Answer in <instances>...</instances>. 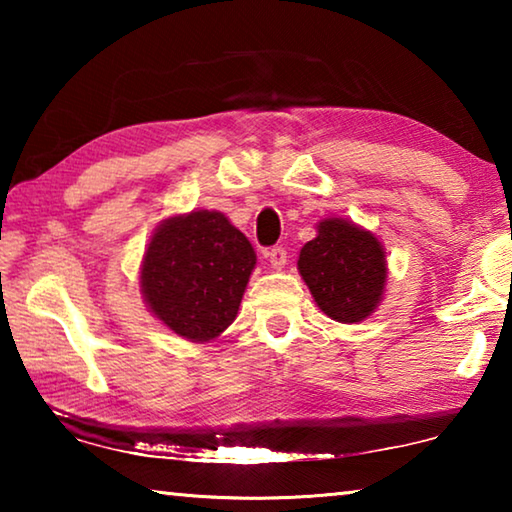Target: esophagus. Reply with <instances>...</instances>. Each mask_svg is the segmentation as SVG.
<instances>
[{
  "mask_svg": "<svg viewBox=\"0 0 512 512\" xmlns=\"http://www.w3.org/2000/svg\"><path fill=\"white\" fill-rule=\"evenodd\" d=\"M266 259L271 262L273 268H284V264H287V250H284L282 246H273L271 250H266Z\"/></svg>",
  "mask_w": 512,
  "mask_h": 512,
  "instance_id": "esophagus-1",
  "label": "esophagus"
}]
</instances>
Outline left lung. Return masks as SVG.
Segmentation results:
<instances>
[{
	"instance_id": "1",
	"label": "left lung",
	"mask_w": 512,
	"mask_h": 512,
	"mask_svg": "<svg viewBox=\"0 0 512 512\" xmlns=\"http://www.w3.org/2000/svg\"><path fill=\"white\" fill-rule=\"evenodd\" d=\"M300 250L298 271L320 311L339 323L368 318L384 298L386 253L372 232L345 219L318 223Z\"/></svg>"
}]
</instances>
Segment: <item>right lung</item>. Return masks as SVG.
Here are the masks:
<instances>
[{
	"label": "right lung",
	"mask_w": 512,
	"mask_h": 512,
	"mask_svg": "<svg viewBox=\"0 0 512 512\" xmlns=\"http://www.w3.org/2000/svg\"><path fill=\"white\" fill-rule=\"evenodd\" d=\"M257 255L221 212L164 219L144 253L140 284L151 314L187 341L205 343L232 325Z\"/></svg>",
	"instance_id": "add662e5"
}]
</instances>
